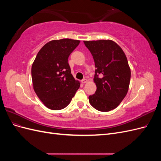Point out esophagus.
<instances>
[{"mask_svg":"<svg viewBox=\"0 0 161 161\" xmlns=\"http://www.w3.org/2000/svg\"><path fill=\"white\" fill-rule=\"evenodd\" d=\"M81 82H82V83L85 84V83H86V82H88V80H87V79H82V80H81Z\"/></svg>","mask_w":161,"mask_h":161,"instance_id":"esophagus-1","label":"esophagus"}]
</instances>
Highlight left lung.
I'll list each match as a JSON object with an SVG mask.
<instances>
[{"instance_id":"obj_1","label":"left lung","mask_w":161,"mask_h":161,"mask_svg":"<svg viewBox=\"0 0 161 161\" xmlns=\"http://www.w3.org/2000/svg\"><path fill=\"white\" fill-rule=\"evenodd\" d=\"M95 65V94L89 97V103L100 111L115 109L127 95L131 71L125 53L112 40L84 41Z\"/></svg>"}]
</instances>
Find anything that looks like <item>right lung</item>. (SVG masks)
I'll return each instance as SVG.
<instances>
[{
	"label": "right lung",
	"instance_id": "1",
	"mask_svg": "<svg viewBox=\"0 0 161 161\" xmlns=\"http://www.w3.org/2000/svg\"><path fill=\"white\" fill-rule=\"evenodd\" d=\"M79 40H52L39 51L31 67L33 89L48 109L65 108L79 89L80 82L71 74L68 59Z\"/></svg>",
	"mask_w": 161,
	"mask_h": 161
}]
</instances>
